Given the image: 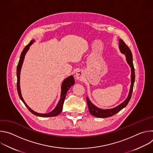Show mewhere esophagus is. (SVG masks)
Instances as JSON below:
<instances>
[{
    "mask_svg": "<svg viewBox=\"0 0 153 153\" xmlns=\"http://www.w3.org/2000/svg\"><path fill=\"white\" fill-rule=\"evenodd\" d=\"M75 76H76V79L80 80H82V79H83L84 76H83V73L82 71L79 70V71H77L76 72Z\"/></svg>",
    "mask_w": 153,
    "mask_h": 153,
    "instance_id": "34e87169",
    "label": "esophagus"
}]
</instances>
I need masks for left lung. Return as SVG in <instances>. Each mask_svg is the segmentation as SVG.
<instances>
[{"label":"left lung","instance_id":"1","mask_svg":"<svg viewBox=\"0 0 153 153\" xmlns=\"http://www.w3.org/2000/svg\"><path fill=\"white\" fill-rule=\"evenodd\" d=\"M119 50L122 54L125 55L126 62L129 65V67L131 68V86H130L129 94L126 100L124 102H123L122 103H120V105H119L115 108H111V109H106V110H103V109L97 107L90 101V100L88 97H86V102H87V104H88L89 112L91 115L97 117L106 118L108 117H111L116 114L128 105L131 97L134 80H135V72H134L133 63V56L130 49L128 48V47L125 44V42L121 39H119Z\"/></svg>","mask_w":153,"mask_h":153}]
</instances>
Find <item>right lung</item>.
Returning <instances> with one entry per match:
<instances>
[{
  "instance_id": "right-lung-1",
  "label": "right lung",
  "mask_w": 153,
  "mask_h": 153,
  "mask_svg": "<svg viewBox=\"0 0 153 153\" xmlns=\"http://www.w3.org/2000/svg\"><path fill=\"white\" fill-rule=\"evenodd\" d=\"M34 42H35L34 40H31V42H30L29 44H28L25 47V48L23 50L22 52V53H21L20 57L19 62L18 63L17 67V89L18 94H19V96L20 99H21V100L23 102V103L25 104V105L28 108L29 111L31 113H33V114H34L36 116H39V117H43L56 116L62 112L63 105V103H64V101H65V97H66L67 91H68V90L70 89V87L72 86L75 83L74 77H73V76H70L68 77H67L63 81V82L62 83V85H61V94H60V100H59L57 105H56V108L54 109V110L52 111H51L48 113L42 114V113H38L37 112H35L34 111H33L32 110V109H31L27 105V104L25 103V102L24 101L22 96L21 91H20V74L22 66V64H23V62H24V60L25 54H26L27 52L28 51V50L30 48V47L33 44V43Z\"/></svg>"
}]
</instances>
